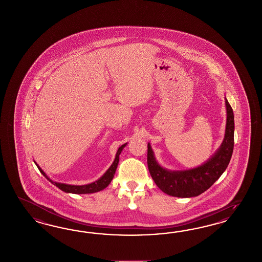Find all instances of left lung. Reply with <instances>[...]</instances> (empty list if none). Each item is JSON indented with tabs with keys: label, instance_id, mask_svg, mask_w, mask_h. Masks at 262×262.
<instances>
[{
	"label": "left lung",
	"instance_id": "obj_1",
	"mask_svg": "<svg viewBox=\"0 0 262 262\" xmlns=\"http://www.w3.org/2000/svg\"><path fill=\"white\" fill-rule=\"evenodd\" d=\"M226 106L227 125L222 145L214 156L201 166L184 171L166 170L157 162L151 145L148 144V168L160 190L174 197H196L207 190L221 177L230 163L234 144L233 111L227 99Z\"/></svg>",
	"mask_w": 262,
	"mask_h": 262
}]
</instances>
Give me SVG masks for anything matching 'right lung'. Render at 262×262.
I'll return each mask as SVG.
<instances>
[{
    "instance_id": "1",
    "label": "right lung",
    "mask_w": 262,
    "mask_h": 262,
    "mask_svg": "<svg viewBox=\"0 0 262 262\" xmlns=\"http://www.w3.org/2000/svg\"><path fill=\"white\" fill-rule=\"evenodd\" d=\"M126 145L127 144L122 145L119 149H118L113 163L111 164V166L108 168V170L104 173L103 177L101 179H99L98 181L94 182V183L85 184V185H70V184H65V183H55L50 178H48L47 174L43 172V170L36 163L35 164H36V166L38 167L41 174H43L49 182H51L53 184H55L56 187H58L60 190L67 192V193H73V194L95 193V192H98V191L103 190L111 183L113 177H114V174H115V171H116V168H117V165H118V162H119V155Z\"/></svg>"
}]
</instances>
